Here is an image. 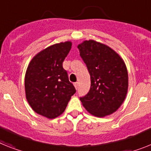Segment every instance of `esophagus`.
I'll return each instance as SVG.
<instances>
[{
  "label": "esophagus",
  "mask_w": 151,
  "mask_h": 151,
  "mask_svg": "<svg viewBox=\"0 0 151 151\" xmlns=\"http://www.w3.org/2000/svg\"><path fill=\"white\" fill-rule=\"evenodd\" d=\"M73 85H74V87H75V89L78 90V82H77V83H74Z\"/></svg>",
  "instance_id": "34e87169"
}]
</instances>
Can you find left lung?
Instances as JSON below:
<instances>
[{
	"label": "left lung",
	"instance_id": "1",
	"mask_svg": "<svg viewBox=\"0 0 151 151\" xmlns=\"http://www.w3.org/2000/svg\"><path fill=\"white\" fill-rule=\"evenodd\" d=\"M91 75V89L80 100L93 116L104 117L116 112L128 91V73L123 58L114 50L94 40L78 45Z\"/></svg>",
	"mask_w": 151,
	"mask_h": 151
}]
</instances>
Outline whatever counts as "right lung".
<instances>
[{
  "label": "right lung",
  "mask_w": 151,
  "mask_h": 151,
  "mask_svg": "<svg viewBox=\"0 0 151 151\" xmlns=\"http://www.w3.org/2000/svg\"><path fill=\"white\" fill-rule=\"evenodd\" d=\"M71 46L70 40L50 45L38 52L27 68V101L33 111L48 119L61 115L76 92L63 68V62Z\"/></svg>",
  "instance_id": "obj_1"
}]
</instances>
